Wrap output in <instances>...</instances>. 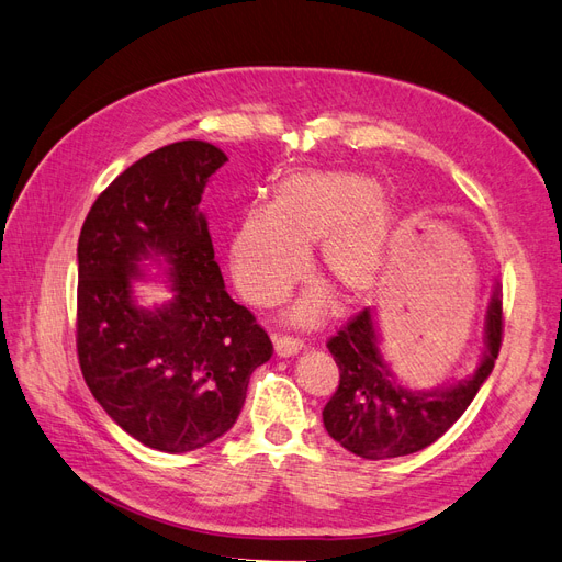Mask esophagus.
<instances>
[{
    "mask_svg": "<svg viewBox=\"0 0 562 562\" xmlns=\"http://www.w3.org/2000/svg\"><path fill=\"white\" fill-rule=\"evenodd\" d=\"M273 340H276L278 357H294L303 348V340L294 338V336H276Z\"/></svg>",
    "mask_w": 562,
    "mask_h": 562,
    "instance_id": "1",
    "label": "esophagus"
}]
</instances>
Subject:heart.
I'll list each match as a JSON object with an SVG mask.
<instances>
[{"label": "heart", "mask_w": 562, "mask_h": 562, "mask_svg": "<svg viewBox=\"0 0 562 562\" xmlns=\"http://www.w3.org/2000/svg\"><path fill=\"white\" fill-rule=\"evenodd\" d=\"M402 214L373 177L352 170H292L270 189L268 205L247 210L228 240L235 286L255 305L280 303L303 278L317 245L315 268L348 301L385 278ZM327 289L305 294L289 317L307 327L327 311Z\"/></svg>", "instance_id": "b5f03b06"}]
</instances>
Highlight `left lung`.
<instances>
[{"label":"left lung","mask_w":562,"mask_h":562,"mask_svg":"<svg viewBox=\"0 0 562 562\" xmlns=\"http://www.w3.org/2000/svg\"><path fill=\"white\" fill-rule=\"evenodd\" d=\"M502 289L495 286L485 315V350L476 371L456 385L413 392L396 383L380 355L371 307L350 317L327 340L340 380L322 411L329 437L364 460L402 458L431 446L460 420L493 373L502 346Z\"/></svg>","instance_id":"8db88e82"}]
</instances>
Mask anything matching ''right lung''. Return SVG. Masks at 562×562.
<instances>
[{"instance_id":"obj_1","label":"right lung","mask_w":562,"mask_h":562,"mask_svg":"<svg viewBox=\"0 0 562 562\" xmlns=\"http://www.w3.org/2000/svg\"><path fill=\"white\" fill-rule=\"evenodd\" d=\"M226 160L201 139L147 154L98 195L79 235L83 380L123 431L162 452H189L226 434L249 375L273 355L257 317L226 294L198 210ZM147 258L169 266L176 292L154 312L132 301Z\"/></svg>"}]
</instances>
